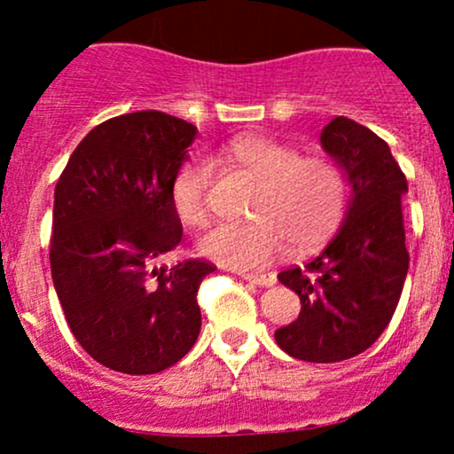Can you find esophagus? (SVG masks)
<instances>
[{"label": "esophagus", "mask_w": 454, "mask_h": 454, "mask_svg": "<svg viewBox=\"0 0 454 454\" xmlns=\"http://www.w3.org/2000/svg\"><path fill=\"white\" fill-rule=\"evenodd\" d=\"M241 275L243 279H247V281H252V284H256V286H273L275 284V278L273 275H262V273H239Z\"/></svg>", "instance_id": "34e87169"}]
</instances>
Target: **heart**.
Returning <instances> with one entry per match:
<instances>
[{"instance_id": "obj_1", "label": "heart", "mask_w": 454, "mask_h": 454, "mask_svg": "<svg viewBox=\"0 0 454 454\" xmlns=\"http://www.w3.org/2000/svg\"><path fill=\"white\" fill-rule=\"evenodd\" d=\"M226 158L260 185L249 207L252 223H222L200 241V252L232 269H262L286 252L317 247L337 231L346 213V176L335 161L305 158L299 149L262 137L228 145ZM213 161L192 158L170 184V205L185 228L209 220Z\"/></svg>"}]
</instances>
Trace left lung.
Segmentation results:
<instances>
[{
  "mask_svg": "<svg viewBox=\"0 0 454 454\" xmlns=\"http://www.w3.org/2000/svg\"><path fill=\"white\" fill-rule=\"evenodd\" d=\"M320 145L350 198L331 243L303 269L278 275L299 294L301 314L275 331V341L299 361L340 363L367 350L397 309L410 267L401 213L408 181L388 145L352 119H333Z\"/></svg>",
  "mask_w": 454,
  "mask_h": 454,
  "instance_id": "obj_1",
  "label": "left lung"
}]
</instances>
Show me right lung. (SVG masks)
Segmentation results:
<instances>
[{
  "label": "right lung",
  "mask_w": 454,
  "mask_h": 454,
  "mask_svg": "<svg viewBox=\"0 0 454 454\" xmlns=\"http://www.w3.org/2000/svg\"><path fill=\"white\" fill-rule=\"evenodd\" d=\"M196 134L160 111L113 117L81 140L57 181L55 293L82 350L114 372H164L200 333L198 286L215 267H153L181 243L170 184Z\"/></svg>",
  "instance_id": "1"
}]
</instances>
